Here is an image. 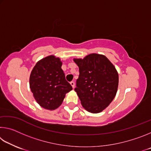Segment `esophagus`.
<instances>
[{
    "label": "esophagus",
    "instance_id": "esophagus-1",
    "mask_svg": "<svg viewBox=\"0 0 151 151\" xmlns=\"http://www.w3.org/2000/svg\"><path fill=\"white\" fill-rule=\"evenodd\" d=\"M70 85L72 86V87H73V88L75 87V82H73V81H71L70 83Z\"/></svg>",
    "mask_w": 151,
    "mask_h": 151
}]
</instances>
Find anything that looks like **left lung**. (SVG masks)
I'll return each mask as SVG.
<instances>
[{
  "mask_svg": "<svg viewBox=\"0 0 151 151\" xmlns=\"http://www.w3.org/2000/svg\"><path fill=\"white\" fill-rule=\"evenodd\" d=\"M73 60L79 68L75 91L82 106L91 113L102 112L116 96L119 86L116 69L105 56L96 53Z\"/></svg>",
  "mask_w": 151,
  "mask_h": 151,
  "instance_id": "left-lung-1",
  "label": "left lung"
}]
</instances>
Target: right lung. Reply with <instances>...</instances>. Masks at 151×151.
I'll return each instance as SVG.
<instances>
[{
	"label": "right lung",
	"instance_id": "obj_1",
	"mask_svg": "<svg viewBox=\"0 0 151 151\" xmlns=\"http://www.w3.org/2000/svg\"><path fill=\"white\" fill-rule=\"evenodd\" d=\"M62 65L60 58L50 55L38 61L30 73L29 85L33 96L45 109H57L73 89L66 81Z\"/></svg>",
	"mask_w": 151,
	"mask_h": 151
}]
</instances>
